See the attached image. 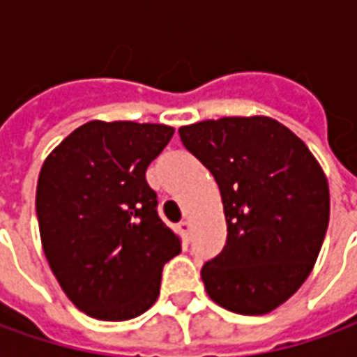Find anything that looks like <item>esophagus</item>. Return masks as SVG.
I'll return each instance as SVG.
<instances>
[{
  "label": "esophagus",
  "mask_w": 357,
  "mask_h": 357,
  "mask_svg": "<svg viewBox=\"0 0 357 357\" xmlns=\"http://www.w3.org/2000/svg\"><path fill=\"white\" fill-rule=\"evenodd\" d=\"M178 231H179V235H181V239H183V243H189V231H191V224H189L187 220H183V222H179V224H178Z\"/></svg>",
  "instance_id": "34e87169"
}]
</instances>
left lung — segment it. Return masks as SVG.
<instances>
[{"mask_svg": "<svg viewBox=\"0 0 357 357\" xmlns=\"http://www.w3.org/2000/svg\"><path fill=\"white\" fill-rule=\"evenodd\" d=\"M189 153L216 179L227 239L204 264L218 306L264 315L298 291L329 225V183L298 135L269 116H224L181 126Z\"/></svg>", "mask_w": 357, "mask_h": 357, "instance_id": "1", "label": "left lung"}]
</instances>
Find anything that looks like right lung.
I'll return each mask as SVG.
<instances>
[{
    "label": "right lung",
    "instance_id": "obj_1",
    "mask_svg": "<svg viewBox=\"0 0 357 357\" xmlns=\"http://www.w3.org/2000/svg\"><path fill=\"white\" fill-rule=\"evenodd\" d=\"M172 135V126L91 120L40 170L43 252L61 289L89 317L126 321L147 312L160 294L162 266L181 252L145 179Z\"/></svg>",
    "mask_w": 357,
    "mask_h": 357
}]
</instances>
